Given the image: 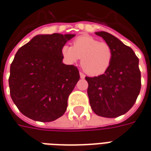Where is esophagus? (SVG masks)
Returning a JSON list of instances; mask_svg holds the SVG:
<instances>
[{"mask_svg": "<svg viewBox=\"0 0 151 151\" xmlns=\"http://www.w3.org/2000/svg\"><path fill=\"white\" fill-rule=\"evenodd\" d=\"M85 77L86 75L83 73L80 72V78H85Z\"/></svg>", "mask_w": 151, "mask_h": 151, "instance_id": "1", "label": "esophagus"}]
</instances>
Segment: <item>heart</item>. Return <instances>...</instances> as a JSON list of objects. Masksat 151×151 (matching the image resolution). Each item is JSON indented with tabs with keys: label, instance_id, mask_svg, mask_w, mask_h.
<instances>
[{
	"label": "heart",
	"instance_id": "1",
	"mask_svg": "<svg viewBox=\"0 0 151 151\" xmlns=\"http://www.w3.org/2000/svg\"><path fill=\"white\" fill-rule=\"evenodd\" d=\"M64 59L69 64L81 60L82 69L91 76L104 73L111 65L113 52L111 46L106 42L90 35H81L73 42V47L64 45L61 48Z\"/></svg>",
	"mask_w": 151,
	"mask_h": 151
}]
</instances>
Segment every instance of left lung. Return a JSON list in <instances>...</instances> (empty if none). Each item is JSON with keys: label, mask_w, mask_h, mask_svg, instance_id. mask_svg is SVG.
<instances>
[{"label": "left lung", "mask_w": 151, "mask_h": 151, "mask_svg": "<svg viewBox=\"0 0 151 151\" xmlns=\"http://www.w3.org/2000/svg\"><path fill=\"white\" fill-rule=\"evenodd\" d=\"M111 46L112 60L98 77H86L91 109L96 115L115 118L125 114L135 104L141 90L139 60L133 49L105 31L96 32Z\"/></svg>", "instance_id": "left-lung-1"}]
</instances>
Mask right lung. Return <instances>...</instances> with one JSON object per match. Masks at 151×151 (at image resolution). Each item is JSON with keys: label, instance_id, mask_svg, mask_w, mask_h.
Listing matches in <instances>:
<instances>
[{"label": "right lung", "instance_id": "obj_1", "mask_svg": "<svg viewBox=\"0 0 151 151\" xmlns=\"http://www.w3.org/2000/svg\"><path fill=\"white\" fill-rule=\"evenodd\" d=\"M74 36L39 35L15 54L9 78L10 96L28 118L50 122L65 112L80 75L76 66L63 64L61 48Z\"/></svg>", "mask_w": 151, "mask_h": 151}]
</instances>
